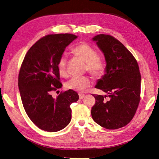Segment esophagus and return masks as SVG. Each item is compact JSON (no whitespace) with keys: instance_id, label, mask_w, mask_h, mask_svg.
<instances>
[{"instance_id":"esophagus-1","label":"esophagus","mask_w":159,"mask_h":159,"mask_svg":"<svg viewBox=\"0 0 159 159\" xmlns=\"http://www.w3.org/2000/svg\"><path fill=\"white\" fill-rule=\"evenodd\" d=\"M79 97L80 99H82L85 97V94L84 93H79Z\"/></svg>"}]
</instances>
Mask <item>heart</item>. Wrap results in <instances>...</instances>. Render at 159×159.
<instances>
[{"instance_id":"b5f03b06","label":"heart","mask_w":159,"mask_h":159,"mask_svg":"<svg viewBox=\"0 0 159 159\" xmlns=\"http://www.w3.org/2000/svg\"><path fill=\"white\" fill-rule=\"evenodd\" d=\"M74 55L86 61V70L96 77L102 76L105 71V65L103 61L98 57V53L93 47L85 42H81L74 46L71 50ZM67 59L65 56L60 57L57 64V70L60 75H68ZM92 84V80L89 76L75 75L68 81L66 86L70 89L80 92L85 91Z\"/></svg>"}]
</instances>
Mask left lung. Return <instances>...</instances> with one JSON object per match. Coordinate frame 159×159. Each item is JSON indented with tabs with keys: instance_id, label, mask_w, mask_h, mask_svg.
Returning <instances> with one entry per match:
<instances>
[{
	"instance_id": "left-lung-1",
	"label": "left lung",
	"mask_w": 159,
	"mask_h": 159,
	"mask_svg": "<svg viewBox=\"0 0 159 159\" xmlns=\"http://www.w3.org/2000/svg\"><path fill=\"white\" fill-rule=\"evenodd\" d=\"M106 60V73L95 88L107 95H93L91 113L94 121L105 129H117L131 121L141 99V74L136 59L121 42L108 34L93 38ZM109 98L107 101L104 99Z\"/></svg>"
}]
</instances>
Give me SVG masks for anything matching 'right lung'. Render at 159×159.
Masks as SVG:
<instances>
[{"mask_svg":"<svg viewBox=\"0 0 159 159\" xmlns=\"http://www.w3.org/2000/svg\"><path fill=\"white\" fill-rule=\"evenodd\" d=\"M77 38L71 34H49L41 38L26 53L18 74V88L28 117L42 130L56 132L65 128L71 119L70 105L79 99L72 89L52 91L61 88L57 64L70 43Z\"/></svg>","mask_w":159,"mask_h":159,"instance_id":"add662e5","label":"right lung"}]
</instances>
